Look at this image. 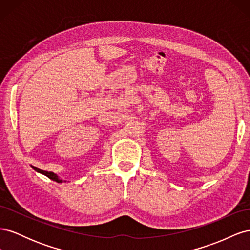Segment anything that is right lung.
Segmentation results:
<instances>
[{
    "instance_id": "obj_1",
    "label": "right lung",
    "mask_w": 250,
    "mask_h": 250,
    "mask_svg": "<svg viewBox=\"0 0 250 250\" xmlns=\"http://www.w3.org/2000/svg\"><path fill=\"white\" fill-rule=\"evenodd\" d=\"M32 168H33L35 171H37V172H40V173L43 174V175H46V176H47V177H49L50 179H52V180H55L56 183H62V180L60 179V178H58V176L56 175V174H54L53 172L43 171V170H41V169H39V168H35V167H33V166H32Z\"/></svg>"
}]
</instances>
